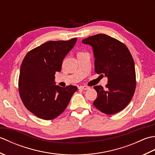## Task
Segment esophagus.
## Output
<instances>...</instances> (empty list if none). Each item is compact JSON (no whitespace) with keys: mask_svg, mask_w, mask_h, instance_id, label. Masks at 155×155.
Instances as JSON below:
<instances>
[{"mask_svg":"<svg viewBox=\"0 0 155 155\" xmlns=\"http://www.w3.org/2000/svg\"><path fill=\"white\" fill-rule=\"evenodd\" d=\"M78 88H79L80 90L87 91V90L90 89V87H87V86H80L79 87H78Z\"/></svg>","mask_w":155,"mask_h":155,"instance_id":"esophagus-1","label":"esophagus"}]
</instances>
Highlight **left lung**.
I'll use <instances>...</instances> for the list:
<instances>
[{
    "instance_id": "obj_1",
    "label": "left lung",
    "mask_w": 155,
    "mask_h": 155,
    "mask_svg": "<svg viewBox=\"0 0 155 155\" xmlns=\"http://www.w3.org/2000/svg\"><path fill=\"white\" fill-rule=\"evenodd\" d=\"M82 42L93 48L94 71L108 78L106 90L101 85L94 87L97 92L94 106L107 114L118 113L130 103L135 91V67L132 55L123 42L104 34L91 36Z\"/></svg>"
}]
</instances>
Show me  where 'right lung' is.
Instances as JSON below:
<instances>
[{
  "label": "right lung",
  "mask_w": 155,
  "mask_h": 155,
  "mask_svg": "<svg viewBox=\"0 0 155 155\" xmlns=\"http://www.w3.org/2000/svg\"><path fill=\"white\" fill-rule=\"evenodd\" d=\"M77 38L48 41L26 54L18 79L20 97L27 109L38 118L51 120L62 113L77 87L56 85L54 74Z\"/></svg>",
  "instance_id": "right-lung-1"
}]
</instances>
